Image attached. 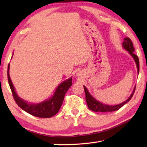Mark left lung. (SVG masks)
I'll return each instance as SVG.
<instances>
[{
	"mask_svg": "<svg viewBox=\"0 0 147 147\" xmlns=\"http://www.w3.org/2000/svg\"><path fill=\"white\" fill-rule=\"evenodd\" d=\"M124 41L123 43H122V46L125 49L126 51H128L132 57L134 58V61L136 62V67H137V70H138V74L139 73V60H138V56L134 54V48L133 47V43L131 40H130V38L128 37H126L124 38ZM84 91H85V94H86V102H87L88 104V107L89 108L90 110H92L94 112H113V111H116V110H118V109H120V108L122 107L124 104L127 103L131 99L132 96L134 93V91H135L136 89V86L135 88H134L133 92L131 94V95L129 98H128L126 101H124L122 103L120 104H117V105H114V106H110V105H107V104H104L102 102H100L99 101H98L97 100H96L93 96H91V94L89 93L88 90L87 88H86L85 86H84Z\"/></svg>",
	"mask_w": 147,
	"mask_h": 147,
	"instance_id": "obj_1",
	"label": "left lung"
}]
</instances>
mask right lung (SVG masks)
<instances>
[{"instance_id":"obj_1","label":"right lung","mask_w":147,"mask_h":147,"mask_svg":"<svg viewBox=\"0 0 147 147\" xmlns=\"http://www.w3.org/2000/svg\"><path fill=\"white\" fill-rule=\"evenodd\" d=\"M9 68L10 64L8 65L7 70L8 81H9L14 100L20 108L27 112V113L39 118L52 117L59 112L63 103L65 94L72 85V78H70L60 84L56 89L53 97H51L50 99L39 104H31L28 103L27 102L20 98L16 93L15 88L10 78Z\"/></svg>"}]
</instances>
